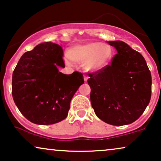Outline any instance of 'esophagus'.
Returning <instances> with one entry per match:
<instances>
[{"mask_svg": "<svg viewBox=\"0 0 161 161\" xmlns=\"http://www.w3.org/2000/svg\"><path fill=\"white\" fill-rule=\"evenodd\" d=\"M88 78H89V77L87 76V75H84V79L85 81L87 80Z\"/></svg>", "mask_w": 161, "mask_h": 161, "instance_id": "34e87169", "label": "esophagus"}]
</instances>
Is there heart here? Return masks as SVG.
<instances>
[{"instance_id": "obj_1", "label": "heart", "mask_w": 161, "mask_h": 161, "mask_svg": "<svg viewBox=\"0 0 161 161\" xmlns=\"http://www.w3.org/2000/svg\"><path fill=\"white\" fill-rule=\"evenodd\" d=\"M68 57L73 62L85 64L88 71H97L105 69L110 63L113 50L106 43H89L73 47L68 52Z\"/></svg>"}]
</instances>
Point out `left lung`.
<instances>
[{
  "mask_svg": "<svg viewBox=\"0 0 161 161\" xmlns=\"http://www.w3.org/2000/svg\"><path fill=\"white\" fill-rule=\"evenodd\" d=\"M118 53L111 65L89 73L90 101L96 116L114 126L132 124L148 106L152 75L142 55L120 41H109Z\"/></svg>",
  "mask_w": 161,
  "mask_h": 161,
  "instance_id": "1",
  "label": "left lung"
}]
</instances>
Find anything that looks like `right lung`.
Instances as JSON below:
<instances>
[{"mask_svg": "<svg viewBox=\"0 0 161 161\" xmlns=\"http://www.w3.org/2000/svg\"><path fill=\"white\" fill-rule=\"evenodd\" d=\"M63 50L45 42L22 55L13 73L12 95L22 114L29 121L49 125L66 118L73 96L84 83L82 73L64 75Z\"/></svg>", "mask_w": 161, "mask_h": 161, "instance_id": "1", "label": "right lung"}]
</instances>
